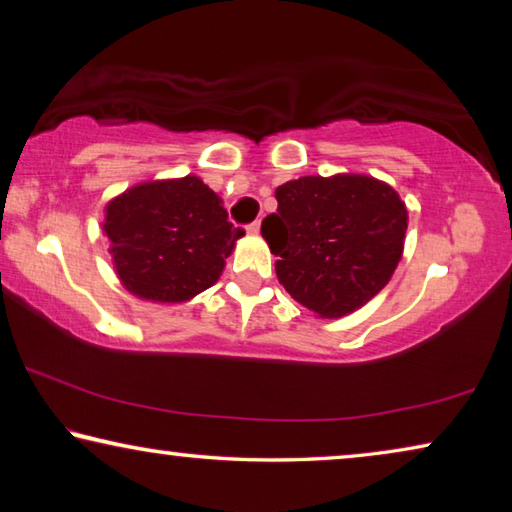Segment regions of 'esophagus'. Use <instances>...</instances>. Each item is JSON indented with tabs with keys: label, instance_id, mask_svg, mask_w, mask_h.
Instances as JSON below:
<instances>
[{
	"label": "esophagus",
	"instance_id": "1",
	"mask_svg": "<svg viewBox=\"0 0 512 512\" xmlns=\"http://www.w3.org/2000/svg\"><path fill=\"white\" fill-rule=\"evenodd\" d=\"M259 228H262V224H259V221H253V224H248L246 232L248 235H259Z\"/></svg>",
	"mask_w": 512,
	"mask_h": 512
}]
</instances>
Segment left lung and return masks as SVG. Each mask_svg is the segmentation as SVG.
Returning a JSON list of instances; mask_svg holds the SVG:
<instances>
[{
    "label": "left lung",
    "mask_w": 512,
    "mask_h": 512,
    "mask_svg": "<svg viewBox=\"0 0 512 512\" xmlns=\"http://www.w3.org/2000/svg\"><path fill=\"white\" fill-rule=\"evenodd\" d=\"M262 235L277 280L318 318H342L392 280L403 255L407 208L367 174L302 176L275 190Z\"/></svg>",
    "instance_id": "8db88e82"
}]
</instances>
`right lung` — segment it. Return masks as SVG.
<instances>
[{
    "instance_id": "obj_1",
    "label": "right lung",
    "mask_w": 512,
    "mask_h": 512,
    "mask_svg": "<svg viewBox=\"0 0 512 512\" xmlns=\"http://www.w3.org/2000/svg\"><path fill=\"white\" fill-rule=\"evenodd\" d=\"M111 262L129 293L152 302H188L219 280L244 230L199 176L147 181L105 208Z\"/></svg>"
}]
</instances>
